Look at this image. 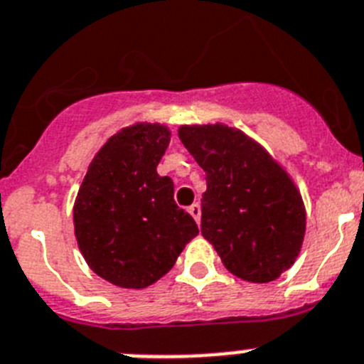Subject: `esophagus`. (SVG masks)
Returning a JSON list of instances; mask_svg holds the SVG:
<instances>
[{
	"instance_id": "34e87169",
	"label": "esophagus",
	"mask_w": 364,
	"mask_h": 364,
	"mask_svg": "<svg viewBox=\"0 0 364 364\" xmlns=\"http://www.w3.org/2000/svg\"><path fill=\"white\" fill-rule=\"evenodd\" d=\"M188 213L192 214V218H194L196 221H200V218H201V205L198 203V201H196V203H192L191 207H188Z\"/></svg>"
}]
</instances>
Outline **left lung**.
Here are the masks:
<instances>
[{"mask_svg":"<svg viewBox=\"0 0 364 364\" xmlns=\"http://www.w3.org/2000/svg\"><path fill=\"white\" fill-rule=\"evenodd\" d=\"M179 139L205 172L201 235L227 269L257 284L289 269L304 240L306 213L280 164L229 126H181Z\"/></svg>","mask_w":364,"mask_h":364,"instance_id":"8db88e82","label":"left lung"}]
</instances>
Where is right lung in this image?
<instances>
[{"label": "right lung", "mask_w": 364, "mask_h": 364, "mask_svg": "<svg viewBox=\"0 0 364 364\" xmlns=\"http://www.w3.org/2000/svg\"><path fill=\"white\" fill-rule=\"evenodd\" d=\"M161 124L113 135L91 161L73 210L87 265L107 282L141 289L168 273L200 229L173 201V183L157 164L168 148Z\"/></svg>", "instance_id": "1"}]
</instances>
